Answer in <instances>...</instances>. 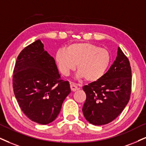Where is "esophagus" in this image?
I'll return each instance as SVG.
<instances>
[{"instance_id": "1", "label": "esophagus", "mask_w": 146, "mask_h": 146, "mask_svg": "<svg viewBox=\"0 0 146 146\" xmlns=\"http://www.w3.org/2000/svg\"><path fill=\"white\" fill-rule=\"evenodd\" d=\"M70 89H71L72 91H76V90H78V87L76 84L74 83H70Z\"/></svg>"}]
</instances>
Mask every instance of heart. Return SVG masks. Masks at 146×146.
<instances>
[{
	"label": "heart",
	"mask_w": 146,
	"mask_h": 146,
	"mask_svg": "<svg viewBox=\"0 0 146 146\" xmlns=\"http://www.w3.org/2000/svg\"><path fill=\"white\" fill-rule=\"evenodd\" d=\"M110 60L108 50L89 42L72 43L55 54V62L62 75L68 76L76 64L79 76L89 82H96L103 77Z\"/></svg>",
	"instance_id": "b5f03b06"
}]
</instances>
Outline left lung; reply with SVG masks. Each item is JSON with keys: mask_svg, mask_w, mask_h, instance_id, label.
Masks as SVG:
<instances>
[{"mask_svg": "<svg viewBox=\"0 0 146 146\" xmlns=\"http://www.w3.org/2000/svg\"><path fill=\"white\" fill-rule=\"evenodd\" d=\"M132 73L129 59L118 47L116 60L108 71L96 82L84 85V116L94 125L113 121L123 111L130 100Z\"/></svg>", "mask_w": 146, "mask_h": 146, "instance_id": "8db88e82", "label": "left lung"}]
</instances>
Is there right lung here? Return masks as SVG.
Listing matches in <instances>:
<instances>
[{
  "mask_svg": "<svg viewBox=\"0 0 146 146\" xmlns=\"http://www.w3.org/2000/svg\"><path fill=\"white\" fill-rule=\"evenodd\" d=\"M40 40L20 52L13 75V88L19 107L29 119L41 125L53 122L71 92L70 83L60 78L53 57Z\"/></svg>",
  "mask_w": 146,
  "mask_h": 146,
  "instance_id": "add662e5",
  "label": "right lung"
}]
</instances>
